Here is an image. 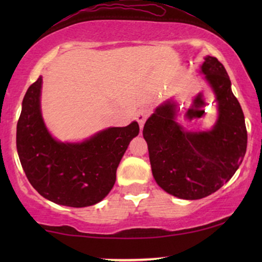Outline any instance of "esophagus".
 Listing matches in <instances>:
<instances>
[{"mask_svg": "<svg viewBox=\"0 0 262 262\" xmlns=\"http://www.w3.org/2000/svg\"><path fill=\"white\" fill-rule=\"evenodd\" d=\"M148 116H149V110H146V108H141L137 113H136L135 119L138 121V124H139V126H141V128L143 127V125H144Z\"/></svg>", "mask_w": 262, "mask_h": 262, "instance_id": "34e87169", "label": "esophagus"}]
</instances>
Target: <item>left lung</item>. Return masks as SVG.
<instances>
[{
  "label": "left lung",
  "mask_w": 262,
  "mask_h": 262,
  "mask_svg": "<svg viewBox=\"0 0 262 262\" xmlns=\"http://www.w3.org/2000/svg\"><path fill=\"white\" fill-rule=\"evenodd\" d=\"M200 73L217 102V120L210 130H186L178 123L180 108L173 99L157 106L143 128L157 185L186 200L218 191L238 169L247 150L245 116L223 64L206 56Z\"/></svg>",
  "instance_id": "8db88e82"
}]
</instances>
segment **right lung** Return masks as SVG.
I'll use <instances>...</instances> for the list:
<instances>
[{
    "label": "right lung",
    "mask_w": 262,
    "mask_h": 262,
    "mask_svg": "<svg viewBox=\"0 0 262 262\" xmlns=\"http://www.w3.org/2000/svg\"><path fill=\"white\" fill-rule=\"evenodd\" d=\"M42 77L27 89L16 126V149L25 174L39 194L58 205L85 207L105 198L117 168L139 134L137 121L108 127L82 142L57 141L42 119Z\"/></svg>",
    "instance_id": "1"
}]
</instances>
